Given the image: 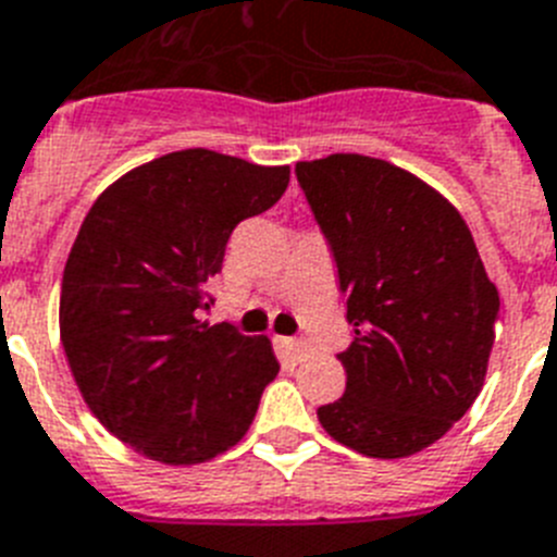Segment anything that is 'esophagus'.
<instances>
[{
  "instance_id": "esophagus-1",
  "label": "esophagus",
  "mask_w": 557,
  "mask_h": 557,
  "mask_svg": "<svg viewBox=\"0 0 557 557\" xmlns=\"http://www.w3.org/2000/svg\"><path fill=\"white\" fill-rule=\"evenodd\" d=\"M274 345H277L280 361H283L285 367L299 364V361H302L308 356V345H306V342H299V338L280 336V338H274Z\"/></svg>"
}]
</instances>
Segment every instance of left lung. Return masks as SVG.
I'll use <instances>...</instances> for the list:
<instances>
[{
    "mask_svg": "<svg viewBox=\"0 0 557 557\" xmlns=\"http://www.w3.org/2000/svg\"><path fill=\"white\" fill-rule=\"evenodd\" d=\"M294 173L352 325L338 352L345 395L319 406V423L364 457H412L480 395L499 292L457 207L414 173L361 153L297 162Z\"/></svg>",
    "mask_w": 557,
    "mask_h": 557,
    "instance_id": "8db88e82",
    "label": "left lung"
}]
</instances>
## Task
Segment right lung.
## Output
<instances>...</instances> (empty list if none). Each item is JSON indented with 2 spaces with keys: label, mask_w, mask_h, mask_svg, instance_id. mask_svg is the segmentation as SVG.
I'll return each mask as SVG.
<instances>
[{
  "label": "right lung",
  "mask_w": 557,
  "mask_h": 557,
  "mask_svg": "<svg viewBox=\"0 0 557 557\" xmlns=\"http://www.w3.org/2000/svg\"><path fill=\"white\" fill-rule=\"evenodd\" d=\"M265 168L187 148L145 162L86 212L61 280V345L91 414L164 466H196L249 432L280 372L272 342L210 325L226 240L288 187Z\"/></svg>",
  "instance_id": "obj_1"
}]
</instances>
